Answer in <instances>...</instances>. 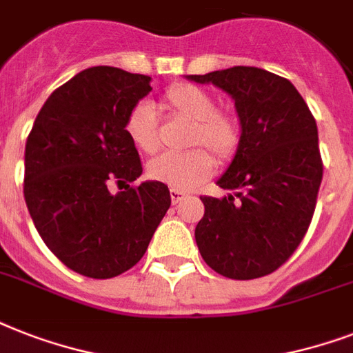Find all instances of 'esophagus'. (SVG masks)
Returning <instances> with one entry per match:
<instances>
[{"label": "esophagus", "mask_w": 353, "mask_h": 353, "mask_svg": "<svg viewBox=\"0 0 353 353\" xmlns=\"http://www.w3.org/2000/svg\"><path fill=\"white\" fill-rule=\"evenodd\" d=\"M170 198H172V203L177 205V203H181L183 199L187 198V194L181 192V190H176V188H170Z\"/></svg>", "instance_id": "esophagus-1"}]
</instances>
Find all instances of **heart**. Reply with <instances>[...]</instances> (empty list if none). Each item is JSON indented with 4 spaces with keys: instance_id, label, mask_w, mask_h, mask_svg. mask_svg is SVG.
Here are the masks:
<instances>
[{
    "instance_id": "b5f03b06",
    "label": "heart",
    "mask_w": 353,
    "mask_h": 353,
    "mask_svg": "<svg viewBox=\"0 0 353 353\" xmlns=\"http://www.w3.org/2000/svg\"><path fill=\"white\" fill-rule=\"evenodd\" d=\"M161 106L174 117L192 122L188 132V146L209 148L220 163L236 155L241 141V122L238 115L216 108V99L209 91L192 84L172 85L161 97ZM124 132L133 146L144 154H154L161 146L159 126L154 108L139 102L124 121ZM214 159L203 148H192L183 154L168 152L148 165L152 179L165 183L176 190H192L209 179L214 172Z\"/></svg>"
}]
</instances>
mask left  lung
Instances as JSON below:
<instances>
[{
	"label": "left lung",
	"instance_id": "left-lung-1",
	"mask_svg": "<svg viewBox=\"0 0 353 353\" xmlns=\"http://www.w3.org/2000/svg\"><path fill=\"white\" fill-rule=\"evenodd\" d=\"M234 99L240 148L218 187L201 196L196 243L209 268L227 279H260L290 260L312 223L323 181L317 122L290 80L260 68L188 74Z\"/></svg>",
	"mask_w": 353,
	"mask_h": 353
}]
</instances>
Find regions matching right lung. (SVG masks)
Masks as SVG:
<instances>
[{
	"instance_id": "obj_1",
	"label": "right lung",
	"mask_w": 353,
	"mask_h": 353,
	"mask_svg": "<svg viewBox=\"0 0 353 353\" xmlns=\"http://www.w3.org/2000/svg\"><path fill=\"white\" fill-rule=\"evenodd\" d=\"M150 77L97 65L51 93L25 144L23 196L54 256L90 279H113L143 258L170 207L165 183L130 187L143 174L124 132L152 91ZM112 184L127 188L113 196Z\"/></svg>"
}]
</instances>
